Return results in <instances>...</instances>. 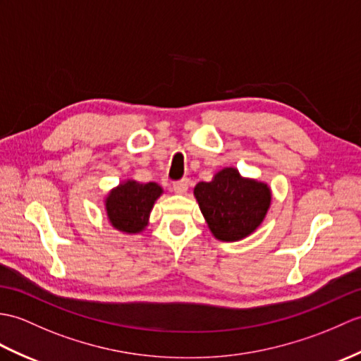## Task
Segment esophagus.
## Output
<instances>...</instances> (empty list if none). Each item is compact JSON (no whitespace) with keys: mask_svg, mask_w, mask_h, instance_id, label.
<instances>
[{"mask_svg":"<svg viewBox=\"0 0 361 361\" xmlns=\"http://www.w3.org/2000/svg\"><path fill=\"white\" fill-rule=\"evenodd\" d=\"M188 188H189V181L184 178V180L173 184V192H175V194H178V195H183V194H186V192H188Z\"/></svg>","mask_w":361,"mask_h":361,"instance_id":"obj_1","label":"esophagus"}]
</instances>
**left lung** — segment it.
<instances>
[{
	"mask_svg": "<svg viewBox=\"0 0 361 361\" xmlns=\"http://www.w3.org/2000/svg\"><path fill=\"white\" fill-rule=\"evenodd\" d=\"M194 195L209 231L226 243L254 233L272 201V190L264 181L243 177L235 167H223L209 183L200 181Z\"/></svg>",
	"mask_w": 361,
	"mask_h": 361,
	"instance_id": "obj_1",
	"label": "left lung"
}]
</instances>
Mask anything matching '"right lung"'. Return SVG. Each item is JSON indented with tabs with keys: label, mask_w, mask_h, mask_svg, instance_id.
Instances as JSON below:
<instances>
[{
	"label": "right lung",
	"mask_w": 361,
	"mask_h": 361,
	"mask_svg": "<svg viewBox=\"0 0 361 361\" xmlns=\"http://www.w3.org/2000/svg\"><path fill=\"white\" fill-rule=\"evenodd\" d=\"M163 188L154 181L138 183L124 180L107 192L104 209L107 220L115 231L135 235L147 228L155 201L163 195Z\"/></svg>",
	"instance_id": "add662e5"
}]
</instances>
